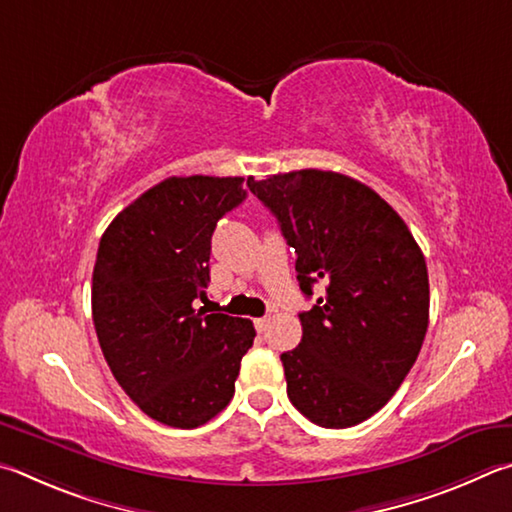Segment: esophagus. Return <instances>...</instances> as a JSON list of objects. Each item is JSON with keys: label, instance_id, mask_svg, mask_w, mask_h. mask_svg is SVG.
Listing matches in <instances>:
<instances>
[{"label": "esophagus", "instance_id": "esophagus-1", "mask_svg": "<svg viewBox=\"0 0 512 512\" xmlns=\"http://www.w3.org/2000/svg\"><path fill=\"white\" fill-rule=\"evenodd\" d=\"M254 326H256V330H258V333H265V330H267V326H270V319H267V317H261V319H254Z\"/></svg>", "mask_w": 512, "mask_h": 512}]
</instances>
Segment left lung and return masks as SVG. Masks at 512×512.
Returning a JSON list of instances; mask_svg holds the SVG:
<instances>
[{"label": "left lung", "instance_id": "obj_1", "mask_svg": "<svg viewBox=\"0 0 512 512\" xmlns=\"http://www.w3.org/2000/svg\"><path fill=\"white\" fill-rule=\"evenodd\" d=\"M297 251L301 292H326L301 312V344L281 355L288 398L319 427L371 418L414 366L429 324L425 256L405 220L357 179L292 170L247 179Z\"/></svg>", "mask_w": 512, "mask_h": 512}]
</instances>
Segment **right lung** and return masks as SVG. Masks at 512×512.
Here are the masks:
<instances>
[{
  "mask_svg": "<svg viewBox=\"0 0 512 512\" xmlns=\"http://www.w3.org/2000/svg\"><path fill=\"white\" fill-rule=\"evenodd\" d=\"M242 177H168L116 215L98 245L92 317L121 389L157 423H209L236 391L256 330L195 308L206 299L211 236L245 200Z\"/></svg>",
  "mask_w": 512,
  "mask_h": 512,
  "instance_id": "1",
  "label": "right lung"
}]
</instances>
